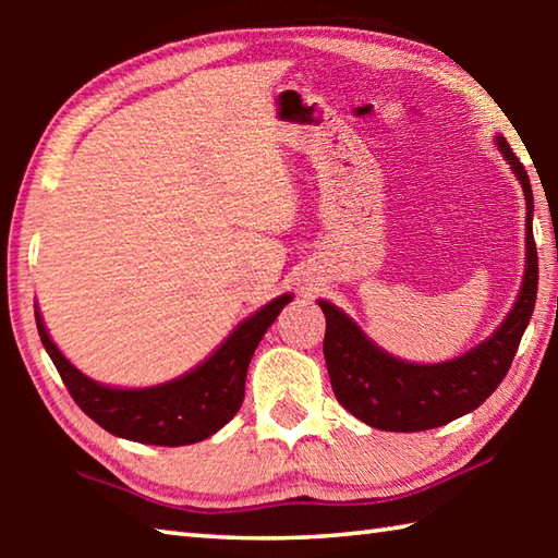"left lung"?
<instances>
[{
  "instance_id": "8db88e82",
  "label": "left lung",
  "mask_w": 558,
  "mask_h": 558,
  "mask_svg": "<svg viewBox=\"0 0 558 558\" xmlns=\"http://www.w3.org/2000/svg\"><path fill=\"white\" fill-rule=\"evenodd\" d=\"M495 145L507 159L526 202L524 278L512 310L485 342L438 364L405 362L386 352L335 302L317 300L327 319L325 362L337 401L366 426L393 433H415L446 426L475 411L512 366L517 347L532 319L539 282V260L532 231L534 196L524 165L502 135Z\"/></svg>"
}]
</instances>
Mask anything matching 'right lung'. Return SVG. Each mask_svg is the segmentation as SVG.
<instances>
[{
    "mask_svg": "<svg viewBox=\"0 0 558 558\" xmlns=\"http://www.w3.org/2000/svg\"><path fill=\"white\" fill-rule=\"evenodd\" d=\"M290 300V292L270 300L268 305L245 317L194 369L172 381L143 386V389L100 384L75 369V364L53 344L36 305L34 315L44 349L49 352L73 401L88 418L118 438L174 448L214 436L239 413L251 356Z\"/></svg>",
    "mask_w": 558,
    "mask_h": 558,
    "instance_id": "right-lung-1",
    "label": "right lung"
}]
</instances>
